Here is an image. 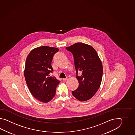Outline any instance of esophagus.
<instances>
[{"mask_svg":"<svg viewBox=\"0 0 135 135\" xmlns=\"http://www.w3.org/2000/svg\"><path fill=\"white\" fill-rule=\"evenodd\" d=\"M69 79V77H67L66 78H63V80H65V81H66V80H68Z\"/></svg>","mask_w":135,"mask_h":135,"instance_id":"esophagus-1","label":"esophagus"}]
</instances>
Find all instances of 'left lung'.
<instances>
[{"instance_id":"8db88e82","label":"left lung","mask_w":135,"mask_h":135,"mask_svg":"<svg viewBox=\"0 0 135 135\" xmlns=\"http://www.w3.org/2000/svg\"><path fill=\"white\" fill-rule=\"evenodd\" d=\"M74 56L77 89L72 92L75 98L80 101L88 100L95 95L100 86L103 66L97 51L91 45L82 42L75 43L66 48ZM82 74L77 76V71Z\"/></svg>"}]
</instances>
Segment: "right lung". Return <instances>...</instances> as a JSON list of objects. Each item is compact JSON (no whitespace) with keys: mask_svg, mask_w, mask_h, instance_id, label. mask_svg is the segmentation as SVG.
<instances>
[{"mask_svg":"<svg viewBox=\"0 0 135 135\" xmlns=\"http://www.w3.org/2000/svg\"><path fill=\"white\" fill-rule=\"evenodd\" d=\"M59 51L55 47L44 46L31 50L26 59L24 75L32 95L38 100L48 103L55 97L60 81L49 73L54 55Z\"/></svg>","mask_w":135,"mask_h":135,"instance_id":"add662e5","label":"right lung"}]
</instances>
